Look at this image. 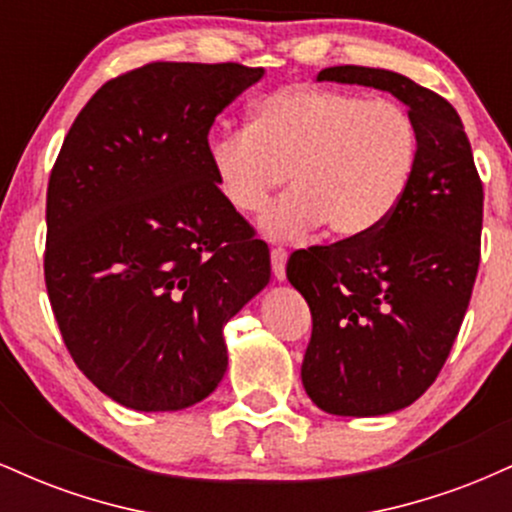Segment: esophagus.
Wrapping results in <instances>:
<instances>
[{
    "mask_svg": "<svg viewBox=\"0 0 512 512\" xmlns=\"http://www.w3.org/2000/svg\"><path fill=\"white\" fill-rule=\"evenodd\" d=\"M286 257H289V252H286L284 248H272L274 279H279V281L286 279Z\"/></svg>",
    "mask_w": 512,
    "mask_h": 512,
    "instance_id": "1",
    "label": "esophagus"
}]
</instances>
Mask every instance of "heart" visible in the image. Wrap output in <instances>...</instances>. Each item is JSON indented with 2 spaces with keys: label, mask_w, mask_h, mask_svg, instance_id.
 Wrapping results in <instances>:
<instances>
[{
  "label": "heart",
  "mask_w": 512,
  "mask_h": 512,
  "mask_svg": "<svg viewBox=\"0 0 512 512\" xmlns=\"http://www.w3.org/2000/svg\"><path fill=\"white\" fill-rule=\"evenodd\" d=\"M419 158V127L402 105L337 88H284L252 105L248 127L209 144L223 199L260 214L289 178L264 228L293 238L322 223L337 240H361L395 214Z\"/></svg>",
  "instance_id": "b5f03b06"
}]
</instances>
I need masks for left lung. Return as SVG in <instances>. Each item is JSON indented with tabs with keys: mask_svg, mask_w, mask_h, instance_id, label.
I'll return each instance as SVG.
<instances>
[{
	"mask_svg": "<svg viewBox=\"0 0 512 512\" xmlns=\"http://www.w3.org/2000/svg\"><path fill=\"white\" fill-rule=\"evenodd\" d=\"M317 81L373 86L409 108L419 158L395 214L370 236L296 250L286 276L313 315L301 378L327 414L409 407L448 358L481 257L484 185L457 110L431 88L373 67L322 69Z\"/></svg>",
	"mask_w": 512,
	"mask_h": 512,
	"instance_id": "obj_1",
	"label": "left lung"
}]
</instances>
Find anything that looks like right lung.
Listing matches in <instances>:
<instances>
[{
  "instance_id": "1",
  "label": "right lung",
  "mask_w": 512,
  "mask_h": 512,
  "mask_svg": "<svg viewBox=\"0 0 512 512\" xmlns=\"http://www.w3.org/2000/svg\"><path fill=\"white\" fill-rule=\"evenodd\" d=\"M262 67L149 62L91 96L48 182L45 286L81 373L122 407L216 390L223 327L269 284V248L221 195L216 115Z\"/></svg>"
}]
</instances>
